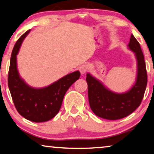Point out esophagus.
<instances>
[{
    "instance_id": "34e87169",
    "label": "esophagus",
    "mask_w": 154,
    "mask_h": 154,
    "mask_svg": "<svg viewBox=\"0 0 154 154\" xmlns=\"http://www.w3.org/2000/svg\"><path fill=\"white\" fill-rule=\"evenodd\" d=\"M87 69H88V67H87V65H83L80 66V67H79V71H80V74H81L82 75H84L85 73L87 72Z\"/></svg>"
}]
</instances>
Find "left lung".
<instances>
[{
  "mask_svg": "<svg viewBox=\"0 0 154 154\" xmlns=\"http://www.w3.org/2000/svg\"><path fill=\"white\" fill-rule=\"evenodd\" d=\"M128 49L134 53L137 62L136 81L128 91L116 93L105 86L100 80L87 74L90 108L97 116L107 120H118L131 114L140 106L147 84L145 62L141 47L133 34Z\"/></svg>",
  "mask_w": 154,
  "mask_h": 154,
  "instance_id": "8db88e82",
  "label": "left lung"
}]
</instances>
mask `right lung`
Wrapping results in <instances>:
<instances>
[{
	"mask_svg": "<svg viewBox=\"0 0 154 154\" xmlns=\"http://www.w3.org/2000/svg\"><path fill=\"white\" fill-rule=\"evenodd\" d=\"M30 31L23 34L14 47L8 74V86L14 105L23 117L34 122H46L58 113L64 96L71 85L79 79L80 73L75 71L42 88H35L26 83L18 72L17 55Z\"/></svg>",
	"mask_w": 154,
	"mask_h": 154,
	"instance_id": "1",
	"label": "right lung"
}]
</instances>
